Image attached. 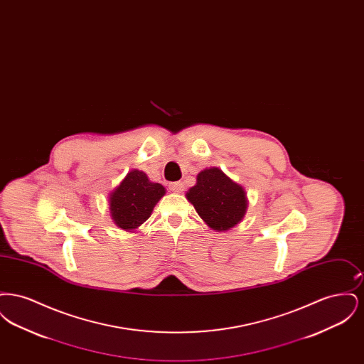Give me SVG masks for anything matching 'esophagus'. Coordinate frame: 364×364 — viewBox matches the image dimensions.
Masks as SVG:
<instances>
[{
  "label": "esophagus",
  "instance_id": "obj_1",
  "mask_svg": "<svg viewBox=\"0 0 364 364\" xmlns=\"http://www.w3.org/2000/svg\"><path fill=\"white\" fill-rule=\"evenodd\" d=\"M169 188L173 192H183L184 191V184L181 181H176V183H171Z\"/></svg>",
  "mask_w": 364,
  "mask_h": 364
}]
</instances>
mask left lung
<instances>
[{"label": "left lung", "instance_id": "1", "mask_svg": "<svg viewBox=\"0 0 364 364\" xmlns=\"http://www.w3.org/2000/svg\"><path fill=\"white\" fill-rule=\"evenodd\" d=\"M186 196L200 218L218 232L237 225L247 211L245 191L218 168L198 174L196 184Z\"/></svg>", "mask_w": 364, "mask_h": 364}]
</instances>
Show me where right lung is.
<instances>
[{"label": "right lung", "instance_id": "obj_1", "mask_svg": "<svg viewBox=\"0 0 364 364\" xmlns=\"http://www.w3.org/2000/svg\"><path fill=\"white\" fill-rule=\"evenodd\" d=\"M164 195V186L151 183L147 174L134 169L109 195L110 217L124 230H135L149 220Z\"/></svg>", "mask_w": 364, "mask_h": 364}]
</instances>
